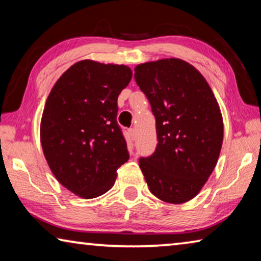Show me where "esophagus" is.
Masks as SVG:
<instances>
[{
    "label": "esophagus",
    "instance_id": "34e87169",
    "mask_svg": "<svg viewBox=\"0 0 261 261\" xmlns=\"http://www.w3.org/2000/svg\"><path fill=\"white\" fill-rule=\"evenodd\" d=\"M127 132H129V137H130L131 141H134L136 139V131H135V129H129V130H127Z\"/></svg>",
    "mask_w": 261,
    "mask_h": 261
}]
</instances>
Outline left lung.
I'll return each mask as SVG.
<instances>
[{
  "mask_svg": "<svg viewBox=\"0 0 261 261\" xmlns=\"http://www.w3.org/2000/svg\"><path fill=\"white\" fill-rule=\"evenodd\" d=\"M135 79L151 103L158 145L139 167L154 196L183 204L197 196L222 147L223 120L204 76L180 59L138 64Z\"/></svg>",
  "mask_w": 261,
  "mask_h": 261,
  "instance_id": "8db88e82",
  "label": "left lung"
}]
</instances>
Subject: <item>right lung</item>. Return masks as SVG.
<instances>
[{
  "label": "right lung",
  "mask_w": 261,
  "mask_h": 261,
  "mask_svg": "<svg viewBox=\"0 0 261 261\" xmlns=\"http://www.w3.org/2000/svg\"><path fill=\"white\" fill-rule=\"evenodd\" d=\"M132 71L124 64L83 60L57 79L40 123V141L48 166L69 191L99 197L115 183L129 160L117 124V98Z\"/></svg>",
  "instance_id": "obj_1"
}]
</instances>
